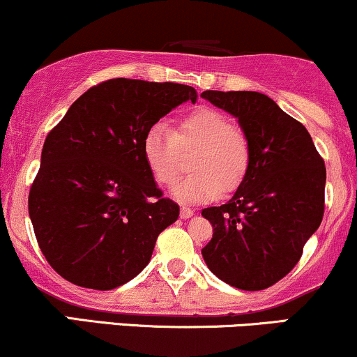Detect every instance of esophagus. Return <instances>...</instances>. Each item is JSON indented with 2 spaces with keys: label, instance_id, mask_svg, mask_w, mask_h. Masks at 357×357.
I'll return each instance as SVG.
<instances>
[{
  "label": "esophagus",
  "instance_id": "obj_1",
  "mask_svg": "<svg viewBox=\"0 0 357 357\" xmlns=\"http://www.w3.org/2000/svg\"><path fill=\"white\" fill-rule=\"evenodd\" d=\"M192 209L188 208V206H181V211H179V216H181V220H188V218L192 216Z\"/></svg>",
  "mask_w": 357,
  "mask_h": 357
}]
</instances>
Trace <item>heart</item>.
Wrapping results in <instances>:
<instances>
[{"label":"heart","instance_id":"obj_1","mask_svg":"<svg viewBox=\"0 0 357 357\" xmlns=\"http://www.w3.org/2000/svg\"><path fill=\"white\" fill-rule=\"evenodd\" d=\"M192 173L174 183L171 195L183 203H204L239 186L249 166V144L229 116L197 108L183 116L178 130L154 124L143 139L144 161L154 179L169 186L179 173L181 149H195Z\"/></svg>","mask_w":357,"mask_h":357}]
</instances>
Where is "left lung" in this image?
Masks as SVG:
<instances>
[{
	"instance_id": "8db88e82",
	"label": "left lung",
	"mask_w": 357,
	"mask_h": 357,
	"mask_svg": "<svg viewBox=\"0 0 357 357\" xmlns=\"http://www.w3.org/2000/svg\"><path fill=\"white\" fill-rule=\"evenodd\" d=\"M201 96L233 114L249 144L248 171L233 197L201 213L213 225L201 252L221 281L244 291L266 289L298 264L323 221L324 161L306 128L266 94Z\"/></svg>"
}]
</instances>
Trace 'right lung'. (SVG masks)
Segmentation results:
<instances>
[{
	"label": "right lung",
	"instance_id": "obj_1",
	"mask_svg": "<svg viewBox=\"0 0 357 357\" xmlns=\"http://www.w3.org/2000/svg\"><path fill=\"white\" fill-rule=\"evenodd\" d=\"M196 98L186 84L108 79L81 94L50 131L28 209L59 276L108 291L148 266L179 206L154 183L143 139L162 116Z\"/></svg>",
	"mask_w": 357,
	"mask_h": 357
}]
</instances>
